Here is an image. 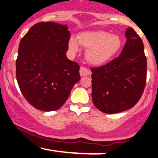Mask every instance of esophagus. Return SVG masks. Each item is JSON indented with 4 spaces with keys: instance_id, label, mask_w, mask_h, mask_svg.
<instances>
[{
    "instance_id": "esophagus-1",
    "label": "esophagus",
    "mask_w": 158,
    "mask_h": 158,
    "mask_svg": "<svg viewBox=\"0 0 158 158\" xmlns=\"http://www.w3.org/2000/svg\"><path fill=\"white\" fill-rule=\"evenodd\" d=\"M79 73H80L81 77H85V76L90 75V70H88V69L85 68V67L81 66L80 70H79Z\"/></svg>"
}]
</instances>
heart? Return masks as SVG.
Wrapping results in <instances>:
<instances>
[{
  "mask_svg": "<svg viewBox=\"0 0 158 158\" xmlns=\"http://www.w3.org/2000/svg\"><path fill=\"white\" fill-rule=\"evenodd\" d=\"M79 44L88 49L86 59L90 64L100 65L111 59L122 48V40L117 35L105 31L85 32L79 34L78 41L73 36L69 39V50H79Z\"/></svg>",
  "mask_w": 158,
  "mask_h": 158,
  "instance_id": "obj_1",
  "label": "heart"
}]
</instances>
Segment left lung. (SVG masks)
I'll return each instance as SVG.
<instances>
[{"label": "left lung", "mask_w": 158, "mask_h": 158, "mask_svg": "<svg viewBox=\"0 0 158 158\" xmlns=\"http://www.w3.org/2000/svg\"><path fill=\"white\" fill-rule=\"evenodd\" d=\"M126 43L119 56L90 69L92 99L100 111L116 114L135 106L146 83V57L142 39L133 28L126 31Z\"/></svg>", "instance_id": "8db88e82"}]
</instances>
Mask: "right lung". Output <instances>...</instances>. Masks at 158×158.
<instances>
[{"mask_svg": "<svg viewBox=\"0 0 158 158\" xmlns=\"http://www.w3.org/2000/svg\"><path fill=\"white\" fill-rule=\"evenodd\" d=\"M70 38L67 25L40 22L20 41L16 79L23 97L40 110L60 108L80 79L79 65L66 56Z\"/></svg>", "mask_w": 158, "mask_h": 158, "instance_id": "obj_1", "label": "right lung"}]
</instances>
